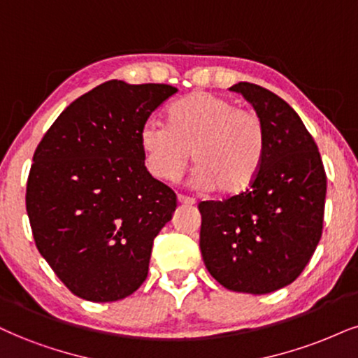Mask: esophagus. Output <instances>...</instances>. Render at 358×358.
<instances>
[{"mask_svg": "<svg viewBox=\"0 0 358 358\" xmlns=\"http://www.w3.org/2000/svg\"><path fill=\"white\" fill-rule=\"evenodd\" d=\"M178 201H179V204H186V206H194V204H196V201H194L192 197L182 196V194H179Z\"/></svg>", "mask_w": 358, "mask_h": 358, "instance_id": "1", "label": "esophagus"}]
</instances>
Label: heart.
<instances>
[{"label": "heart", "instance_id": "obj_1", "mask_svg": "<svg viewBox=\"0 0 358 358\" xmlns=\"http://www.w3.org/2000/svg\"><path fill=\"white\" fill-rule=\"evenodd\" d=\"M145 166L157 179L172 182L191 161L199 189L237 196L257 178L266 154V126L255 111L234 101L196 91L171 106L169 121L149 119L139 132Z\"/></svg>", "mask_w": 358, "mask_h": 358}]
</instances>
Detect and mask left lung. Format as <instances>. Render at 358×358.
Instances as JSON below:
<instances>
[{
	"label": "left lung",
	"instance_id": "obj_1",
	"mask_svg": "<svg viewBox=\"0 0 358 358\" xmlns=\"http://www.w3.org/2000/svg\"><path fill=\"white\" fill-rule=\"evenodd\" d=\"M266 126V154L249 189L199 204L201 252L210 275L234 292L271 294L292 284L315 252L327 176L299 114L266 87L237 83Z\"/></svg>",
	"mask_w": 358,
	"mask_h": 358
}]
</instances>
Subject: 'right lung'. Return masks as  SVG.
<instances>
[{
	"mask_svg": "<svg viewBox=\"0 0 358 358\" xmlns=\"http://www.w3.org/2000/svg\"><path fill=\"white\" fill-rule=\"evenodd\" d=\"M169 85L103 83L73 101L33 156L26 210L39 254L91 302L121 301L149 271L152 242L178 206L144 166L139 132Z\"/></svg>",
	"mask_w": 358,
	"mask_h": 358,
	"instance_id": "add662e5",
	"label": "right lung"
}]
</instances>
